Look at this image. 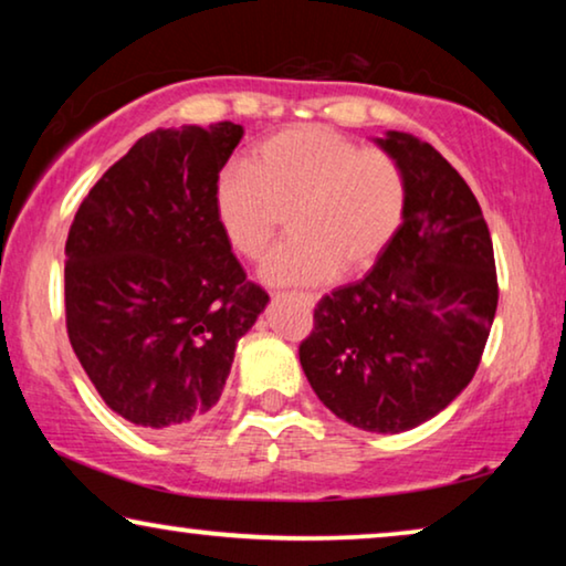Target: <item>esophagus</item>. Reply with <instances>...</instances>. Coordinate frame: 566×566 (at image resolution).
I'll use <instances>...</instances> for the list:
<instances>
[{
  "label": "esophagus",
  "instance_id": "1",
  "mask_svg": "<svg viewBox=\"0 0 566 566\" xmlns=\"http://www.w3.org/2000/svg\"><path fill=\"white\" fill-rule=\"evenodd\" d=\"M293 298L301 301V304L308 306V308H312V306L316 304V296H314V293H293Z\"/></svg>",
  "mask_w": 566,
  "mask_h": 566
}]
</instances>
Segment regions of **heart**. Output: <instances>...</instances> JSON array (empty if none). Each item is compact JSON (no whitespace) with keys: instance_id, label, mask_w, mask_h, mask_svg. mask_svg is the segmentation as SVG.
I'll return each mask as SVG.
<instances>
[{"instance_id":"1","label":"heart","mask_w":566,"mask_h":566,"mask_svg":"<svg viewBox=\"0 0 566 566\" xmlns=\"http://www.w3.org/2000/svg\"><path fill=\"white\" fill-rule=\"evenodd\" d=\"M213 213L247 260L268 252L285 216L291 239L265 260L262 277L314 285L381 258L405 213V180L386 151L360 149L327 126H296L254 146L247 167L216 177Z\"/></svg>"}]
</instances>
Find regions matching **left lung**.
<instances>
[{"label": "left lung", "mask_w": 566, "mask_h": 566, "mask_svg": "<svg viewBox=\"0 0 566 566\" xmlns=\"http://www.w3.org/2000/svg\"><path fill=\"white\" fill-rule=\"evenodd\" d=\"M405 180V213L370 273L314 308L301 368L339 420L368 432L428 422L467 389L497 312L486 221L467 180L428 142L374 138Z\"/></svg>", "instance_id": "1"}]
</instances>
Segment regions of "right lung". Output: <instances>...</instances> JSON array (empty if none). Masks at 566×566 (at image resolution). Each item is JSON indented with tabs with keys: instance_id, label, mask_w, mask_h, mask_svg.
Wrapping results in <instances>:
<instances>
[{
	"instance_id": "right-lung-1",
	"label": "right lung",
	"mask_w": 566,
	"mask_h": 566,
	"mask_svg": "<svg viewBox=\"0 0 566 566\" xmlns=\"http://www.w3.org/2000/svg\"><path fill=\"white\" fill-rule=\"evenodd\" d=\"M237 123L157 128L82 200L66 239V329L123 420L180 430L211 412L237 343L265 312L213 213Z\"/></svg>"
}]
</instances>
